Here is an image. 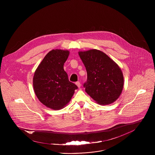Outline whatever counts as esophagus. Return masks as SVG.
I'll return each instance as SVG.
<instances>
[{"mask_svg":"<svg viewBox=\"0 0 155 155\" xmlns=\"http://www.w3.org/2000/svg\"><path fill=\"white\" fill-rule=\"evenodd\" d=\"M76 85L78 86V88H80L81 86V83L79 82H76Z\"/></svg>","mask_w":155,"mask_h":155,"instance_id":"34e87169","label":"esophagus"}]
</instances>
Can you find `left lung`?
<instances>
[{
	"mask_svg": "<svg viewBox=\"0 0 155 155\" xmlns=\"http://www.w3.org/2000/svg\"><path fill=\"white\" fill-rule=\"evenodd\" d=\"M79 55L87 72V81L84 84L86 92L101 105L115 101L124 87V76L120 67L105 53L97 49L80 51Z\"/></svg>",
	"mask_w": 155,
	"mask_h": 155,
	"instance_id": "8db88e82",
	"label": "left lung"
}]
</instances>
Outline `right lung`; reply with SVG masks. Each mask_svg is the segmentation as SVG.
I'll return each instance as SVG.
<instances>
[{"label":"right lung","instance_id":"add662e5","mask_svg":"<svg viewBox=\"0 0 155 155\" xmlns=\"http://www.w3.org/2000/svg\"><path fill=\"white\" fill-rule=\"evenodd\" d=\"M69 51L53 49L49 52L36 70L33 85L39 100L53 110L63 109L70 101L78 87L69 81L64 64Z\"/></svg>","mask_w":155,"mask_h":155}]
</instances>
